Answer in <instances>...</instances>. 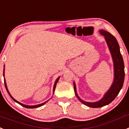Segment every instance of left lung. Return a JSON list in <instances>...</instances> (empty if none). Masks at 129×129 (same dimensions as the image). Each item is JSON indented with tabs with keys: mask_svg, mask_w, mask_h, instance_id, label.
I'll return each mask as SVG.
<instances>
[{
	"mask_svg": "<svg viewBox=\"0 0 129 129\" xmlns=\"http://www.w3.org/2000/svg\"><path fill=\"white\" fill-rule=\"evenodd\" d=\"M101 35L104 36L106 44L108 46L109 50L112 55L113 63H114V81L110 89L105 93L103 97L99 101L93 102H86L83 101L82 99L78 95L76 91V86L75 82L74 81V88L76 97L81 102H82L85 106H87L91 108H101L108 105L114 101L117 94L119 93L120 90L122 89L124 79H125V66L123 62V57L120 52V48L119 44L116 38L110 33L106 30H99Z\"/></svg>",
	"mask_w": 129,
	"mask_h": 129,
	"instance_id": "8db88e82",
	"label": "left lung"
}]
</instances>
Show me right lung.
I'll list each match as a JSON object with an SVG mask.
<instances>
[{
	"label": "right lung",
	"mask_w": 129,
	"mask_h": 129,
	"mask_svg": "<svg viewBox=\"0 0 129 129\" xmlns=\"http://www.w3.org/2000/svg\"><path fill=\"white\" fill-rule=\"evenodd\" d=\"M3 76H4V71H3ZM59 78H60V76L58 77V78H57V80H55V83H54V85H53V95L54 94V92H55V87H56V85H57V82H58V81H59ZM5 79V78H4ZM4 84H5V87H6V91H7V92L8 93V94H9V95L10 96V97L12 98L13 100H14V101H15V102H17V103H18L19 104H20L21 106H23V107L25 108H38V107H40V106H42L44 105L45 104H46V102H48V101H49V99L48 100V101H46V102H43V103H42V104H37V105H33V106H28V105H25V104H22V103H21V102H18L17 101H16L15 99H14V98L12 97V95L10 94V93L9 91H8V87H7V85H6V80H4Z\"/></svg>",
	"instance_id": "1"
}]
</instances>
